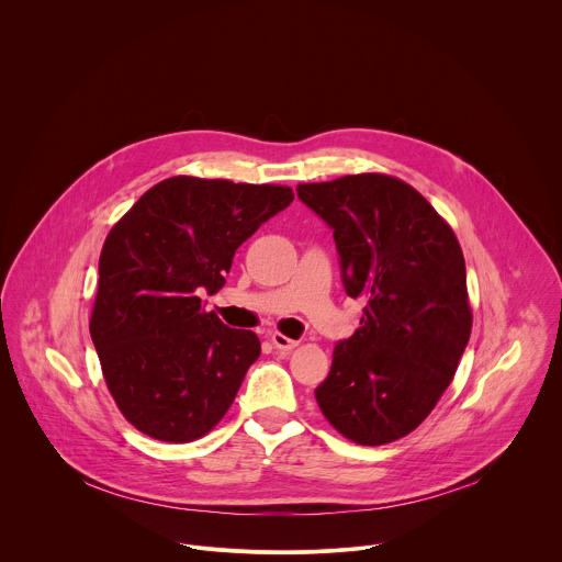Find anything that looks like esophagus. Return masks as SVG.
<instances>
[{"instance_id":"34e87169","label":"esophagus","mask_w":562,"mask_h":562,"mask_svg":"<svg viewBox=\"0 0 562 562\" xmlns=\"http://www.w3.org/2000/svg\"><path fill=\"white\" fill-rule=\"evenodd\" d=\"M271 342H273V347L278 351H293L297 347V340H291V338H286L282 334H271Z\"/></svg>"}]
</instances>
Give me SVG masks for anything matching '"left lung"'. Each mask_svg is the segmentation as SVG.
Returning a JSON list of instances; mask_svg holds the SVG:
<instances>
[{
  "mask_svg": "<svg viewBox=\"0 0 562 562\" xmlns=\"http://www.w3.org/2000/svg\"><path fill=\"white\" fill-rule=\"evenodd\" d=\"M295 191L334 231L347 295L364 300L315 400L345 438L393 442L431 414L469 342L462 249L436 209L395 178L360 173Z\"/></svg>",
  "mask_w": 562,
  "mask_h": 562,
  "instance_id": "obj_1",
  "label": "left lung"
}]
</instances>
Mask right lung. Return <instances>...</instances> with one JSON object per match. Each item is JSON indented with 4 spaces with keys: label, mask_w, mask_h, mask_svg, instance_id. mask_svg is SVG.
<instances>
[{
    "label": "right lung",
    "mask_w": 562,
    "mask_h": 562,
    "mask_svg": "<svg viewBox=\"0 0 562 562\" xmlns=\"http://www.w3.org/2000/svg\"><path fill=\"white\" fill-rule=\"evenodd\" d=\"M291 202L289 187L178 176L111 228L91 338L111 395L142 434L191 442L228 412L260 340L206 313L200 295L222 289L237 247Z\"/></svg>",
    "instance_id": "obj_1"
}]
</instances>
